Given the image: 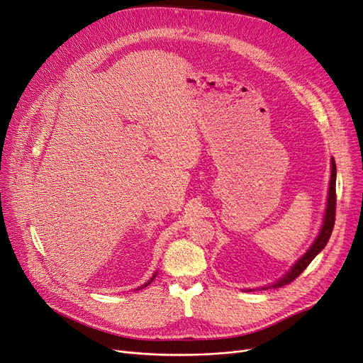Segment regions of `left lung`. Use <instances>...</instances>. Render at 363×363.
<instances>
[{"instance_id":"left-lung-1","label":"left lung","mask_w":363,"mask_h":363,"mask_svg":"<svg viewBox=\"0 0 363 363\" xmlns=\"http://www.w3.org/2000/svg\"><path fill=\"white\" fill-rule=\"evenodd\" d=\"M335 215H336V163L332 159L330 186H328L327 207H325L324 221H323V227L320 230V235H318V238L315 239V242L311 245L309 250H307L306 255L294 263V267L291 268V271L284 274V276L280 280H277L276 283L271 284V286H268V288H281V286H284V284L294 281L307 267H309V263L316 257L318 252L323 251V248L328 242V239H330V236H332L333 225H335ZM268 288L265 286L263 289H268Z\"/></svg>"}]
</instances>
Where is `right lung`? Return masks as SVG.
<instances>
[{
	"label": "right lung",
	"instance_id": "obj_1",
	"mask_svg": "<svg viewBox=\"0 0 363 363\" xmlns=\"http://www.w3.org/2000/svg\"><path fill=\"white\" fill-rule=\"evenodd\" d=\"M156 274H157V272H156ZM156 274H155V276H152V277H151V279H150V280H148V281H147V283H145V284H144V286H142V288H147V286H148V284H150V283H151L152 280H155V277H156Z\"/></svg>",
	"mask_w": 363,
	"mask_h": 363
}]
</instances>
